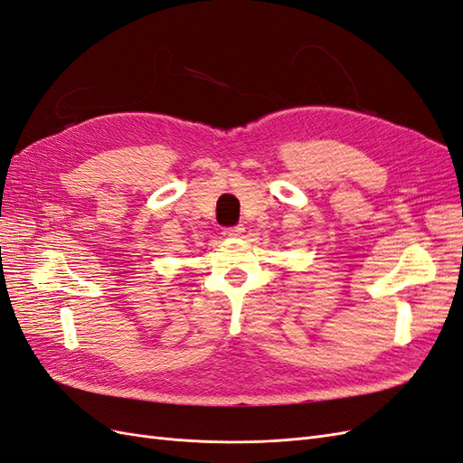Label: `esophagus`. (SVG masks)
Wrapping results in <instances>:
<instances>
[{
	"instance_id": "esophagus-1",
	"label": "esophagus",
	"mask_w": 463,
	"mask_h": 463,
	"mask_svg": "<svg viewBox=\"0 0 463 463\" xmlns=\"http://www.w3.org/2000/svg\"><path fill=\"white\" fill-rule=\"evenodd\" d=\"M243 226H230V228H223V235H226V237H240L241 233H243Z\"/></svg>"
}]
</instances>
